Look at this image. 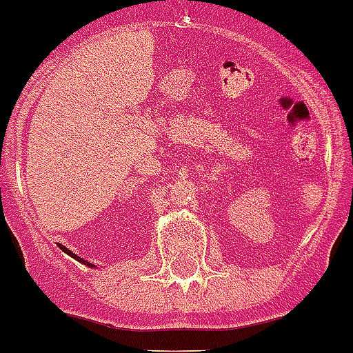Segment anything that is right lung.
Returning a JSON list of instances; mask_svg holds the SVG:
<instances>
[{"label":"right lung","instance_id":"obj_1","mask_svg":"<svg viewBox=\"0 0 353 353\" xmlns=\"http://www.w3.org/2000/svg\"><path fill=\"white\" fill-rule=\"evenodd\" d=\"M58 245H60V249H61V251H63V252H67L68 256H70V258H74V260H77V261H79V263L86 265V267H90V269H93V267H95V265H93V263H90V261H86V260H84V258H81V256H77V254H74V252H72L70 249H67V248H65V245H61V244H58Z\"/></svg>","mask_w":353,"mask_h":353}]
</instances>
